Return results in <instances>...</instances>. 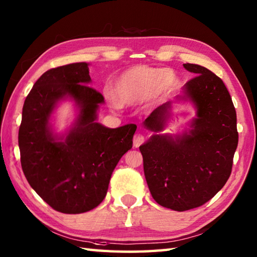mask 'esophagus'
Returning a JSON list of instances; mask_svg holds the SVG:
<instances>
[{
  "instance_id": "esophagus-1",
  "label": "esophagus",
  "mask_w": 257,
  "mask_h": 257,
  "mask_svg": "<svg viewBox=\"0 0 257 257\" xmlns=\"http://www.w3.org/2000/svg\"><path fill=\"white\" fill-rule=\"evenodd\" d=\"M145 141V137L141 134H136L135 137H134V146L137 148L141 144H144Z\"/></svg>"
}]
</instances>
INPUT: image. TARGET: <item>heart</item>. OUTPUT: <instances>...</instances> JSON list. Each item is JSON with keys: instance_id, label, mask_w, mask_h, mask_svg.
Wrapping results in <instances>:
<instances>
[{"instance_id": "b5f03b06", "label": "heart", "mask_w": 257, "mask_h": 257, "mask_svg": "<svg viewBox=\"0 0 257 257\" xmlns=\"http://www.w3.org/2000/svg\"><path fill=\"white\" fill-rule=\"evenodd\" d=\"M176 74L170 68L159 69L149 66H135L119 76L113 91L105 88L106 99L113 108L136 105L141 101L154 102L176 84Z\"/></svg>"}]
</instances>
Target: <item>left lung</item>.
Returning a JSON list of instances; mask_svg holds the SVG:
<instances>
[{
    "label": "left lung",
    "instance_id": "left-lung-1",
    "mask_svg": "<svg viewBox=\"0 0 257 257\" xmlns=\"http://www.w3.org/2000/svg\"><path fill=\"white\" fill-rule=\"evenodd\" d=\"M183 67L195 77L177 100L192 103L196 117L182 134H159L170 114L172 102L167 101L145 120L155 134L139 147L152 198L179 212L203 205L224 187L238 143L236 111L222 79L200 65Z\"/></svg>",
    "mask_w": 257,
    "mask_h": 257
}]
</instances>
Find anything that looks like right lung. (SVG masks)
Returning a JSON list of instances; mask_svg holds the SVG:
<instances>
[{
  "mask_svg": "<svg viewBox=\"0 0 257 257\" xmlns=\"http://www.w3.org/2000/svg\"><path fill=\"white\" fill-rule=\"evenodd\" d=\"M89 64L52 68L33 86L24 101L19 130L21 165L35 192L54 210L78 214L95 209L125 152L133 148L137 125L107 128L97 122L105 100L91 83ZM74 101L78 114L64 134L50 121L58 103Z\"/></svg>",
  "mask_w": 257,
  "mask_h": 257,
  "instance_id": "obj_1",
  "label": "right lung"
}]
</instances>
